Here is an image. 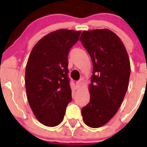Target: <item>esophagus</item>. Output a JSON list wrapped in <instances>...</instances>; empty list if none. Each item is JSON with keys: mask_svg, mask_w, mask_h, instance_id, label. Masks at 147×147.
I'll use <instances>...</instances> for the list:
<instances>
[{"mask_svg": "<svg viewBox=\"0 0 147 147\" xmlns=\"http://www.w3.org/2000/svg\"><path fill=\"white\" fill-rule=\"evenodd\" d=\"M81 86H82V82H81V81H78V82H76L77 88H80Z\"/></svg>", "mask_w": 147, "mask_h": 147, "instance_id": "obj_1", "label": "esophagus"}]
</instances>
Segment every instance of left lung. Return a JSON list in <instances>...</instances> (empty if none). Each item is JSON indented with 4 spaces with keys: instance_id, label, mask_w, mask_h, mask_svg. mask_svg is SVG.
<instances>
[{
    "instance_id": "1",
    "label": "left lung",
    "mask_w": 147,
    "mask_h": 147,
    "mask_svg": "<svg viewBox=\"0 0 147 147\" xmlns=\"http://www.w3.org/2000/svg\"><path fill=\"white\" fill-rule=\"evenodd\" d=\"M80 40L92 61L90 102L82 109L85 124L105 125L117 112L130 76V62L121 39L108 29L83 31Z\"/></svg>"
}]
</instances>
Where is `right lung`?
<instances>
[{"label":"right lung","mask_w":147,"mask_h":147,"mask_svg":"<svg viewBox=\"0 0 147 147\" xmlns=\"http://www.w3.org/2000/svg\"><path fill=\"white\" fill-rule=\"evenodd\" d=\"M81 31L60 29L41 38L32 48L26 68V89L36 119L47 127L63 121L72 90L68 78V53Z\"/></svg>","instance_id":"1"}]
</instances>
